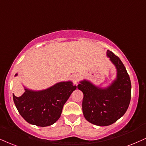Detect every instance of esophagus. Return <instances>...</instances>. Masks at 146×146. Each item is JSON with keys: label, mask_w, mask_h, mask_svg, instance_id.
I'll return each mask as SVG.
<instances>
[{"label": "esophagus", "mask_w": 146, "mask_h": 146, "mask_svg": "<svg viewBox=\"0 0 146 146\" xmlns=\"http://www.w3.org/2000/svg\"><path fill=\"white\" fill-rule=\"evenodd\" d=\"M79 80H80V75L78 74L73 75V76H72V81H73V84H77L78 83Z\"/></svg>", "instance_id": "obj_1"}]
</instances>
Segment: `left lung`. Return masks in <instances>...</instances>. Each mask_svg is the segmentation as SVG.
<instances>
[{
	"instance_id": "obj_1",
	"label": "left lung",
	"mask_w": 146,
	"mask_h": 146,
	"mask_svg": "<svg viewBox=\"0 0 146 146\" xmlns=\"http://www.w3.org/2000/svg\"><path fill=\"white\" fill-rule=\"evenodd\" d=\"M107 55L117 68V78L108 88H99L88 81L78 84L84 93L82 110L89 122L97 126L112 124L120 119L129 108L131 98L129 75L120 59L111 51Z\"/></svg>"
}]
</instances>
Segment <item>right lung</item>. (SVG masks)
Wrapping results in <instances>:
<instances>
[{
	"label": "right lung",
	"mask_w": 146,
	"mask_h": 146,
	"mask_svg": "<svg viewBox=\"0 0 146 146\" xmlns=\"http://www.w3.org/2000/svg\"><path fill=\"white\" fill-rule=\"evenodd\" d=\"M76 88L71 82H60L38 92L25 89L20 97L13 94V99L17 111L26 122L44 127L58 120L64 103Z\"/></svg>",
	"instance_id": "obj_1"
}]
</instances>
